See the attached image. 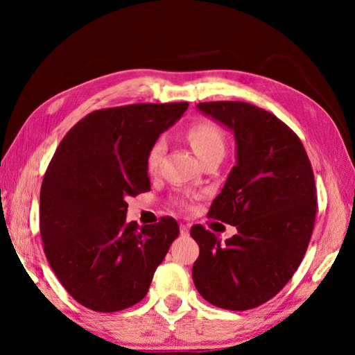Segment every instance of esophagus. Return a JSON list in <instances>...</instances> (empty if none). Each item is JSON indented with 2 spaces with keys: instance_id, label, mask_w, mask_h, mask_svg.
I'll use <instances>...</instances> for the list:
<instances>
[{
  "instance_id": "obj_1",
  "label": "esophagus",
  "mask_w": 355,
  "mask_h": 355,
  "mask_svg": "<svg viewBox=\"0 0 355 355\" xmlns=\"http://www.w3.org/2000/svg\"><path fill=\"white\" fill-rule=\"evenodd\" d=\"M180 233H182V236H188L189 235V227L182 224V225H180Z\"/></svg>"
}]
</instances>
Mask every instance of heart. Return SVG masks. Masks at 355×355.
<instances>
[{"instance_id":"b5f03b06","label":"heart","mask_w":355,"mask_h":355,"mask_svg":"<svg viewBox=\"0 0 355 355\" xmlns=\"http://www.w3.org/2000/svg\"><path fill=\"white\" fill-rule=\"evenodd\" d=\"M188 139L191 142V147L194 150L196 155L199 156V159L203 161L208 156L216 153H224L225 152V139L222 131L219 130L218 125L211 122H200L192 125L188 131ZM164 144L163 141H156L153 147L150 148L147 156V166L150 171H155L158 167V163L163 155Z\"/></svg>"}]
</instances>
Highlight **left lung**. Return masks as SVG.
I'll return each mask as SVG.
<instances>
[{"instance_id": "obj_1", "label": "left lung", "mask_w": 355, "mask_h": 355, "mask_svg": "<svg viewBox=\"0 0 355 355\" xmlns=\"http://www.w3.org/2000/svg\"><path fill=\"white\" fill-rule=\"evenodd\" d=\"M197 110L235 136L236 164L208 218L236 227L220 239L194 225L200 248L192 280L225 310H250L274 297L296 272L316 216L311 164L299 137L274 114L244 101H209Z\"/></svg>"}]
</instances>
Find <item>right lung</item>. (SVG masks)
I'll use <instances>...</instances> for the list:
<instances>
[{
  "mask_svg": "<svg viewBox=\"0 0 355 355\" xmlns=\"http://www.w3.org/2000/svg\"><path fill=\"white\" fill-rule=\"evenodd\" d=\"M188 103L87 114L56 148L40 189V235L56 277L84 307L119 311L144 299L180 228L127 222L128 197L150 191L147 156Z\"/></svg>",
  "mask_w": 355,
  "mask_h": 355,
  "instance_id": "right-lung-1",
  "label": "right lung"
}]
</instances>
